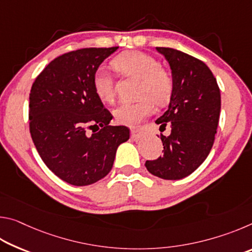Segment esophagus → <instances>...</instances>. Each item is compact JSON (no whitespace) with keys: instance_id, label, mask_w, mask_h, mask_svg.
I'll return each mask as SVG.
<instances>
[{"instance_id":"esophagus-1","label":"esophagus","mask_w":252,"mask_h":252,"mask_svg":"<svg viewBox=\"0 0 252 252\" xmlns=\"http://www.w3.org/2000/svg\"><path fill=\"white\" fill-rule=\"evenodd\" d=\"M144 136H146V133H144L142 130L133 129L131 131V139L134 140V141H139V140H142Z\"/></svg>"}]
</instances>
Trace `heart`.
Instances as JSON below:
<instances>
[{
    "instance_id": "1",
    "label": "heart",
    "mask_w": 252,
    "mask_h": 252,
    "mask_svg": "<svg viewBox=\"0 0 252 252\" xmlns=\"http://www.w3.org/2000/svg\"><path fill=\"white\" fill-rule=\"evenodd\" d=\"M112 66L117 71L140 79L139 100L123 102L114 110L118 122L135 126L155 112V100L163 104L171 96L173 82L168 72L160 69L156 59L139 51L122 53L113 60ZM93 89L99 99L112 102L114 99L113 79L108 71L99 67L93 75Z\"/></svg>"
}]
</instances>
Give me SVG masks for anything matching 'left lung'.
I'll use <instances>...</instances> for the list:
<instances>
[{"label":"left lung","mask_w":252,"mask_h":252,"mask_svg":"<svg viewBox=\"0 0 252 252\" xmlns=\"http://www.w3.org/2000/svg\"><path fill=\"white\" fill-rule=\"evenodd\" d=\"M157 51L169 63L173 89L168 110L156 123L162 131L169 126L171 133L161 138L163 155L147 161L146 167L153 176L179 180L197 170L210 153L219 123L220 90L202 61L174 49Z\"/></svg>","instance_id":"1"}]
</instances>
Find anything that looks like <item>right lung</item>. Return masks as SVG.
<instances>
[{"instance_id":"right-lung-1","label":"right lung","mask_w":252,"mask_h":252,"mask_svg":"<svg viewBox=\"0 0 252 252\" xmlns=\"http://www.w3.org/2000/svg\"><path fill=\"white\" fill-rule=\"evenodd\" d=\"M119 48L81 49L51 61L30 93V132L51 171L72 186L101 180L113 167L117 149L130 138L93 89V75Z\"/></svg>"}]
</instances>
